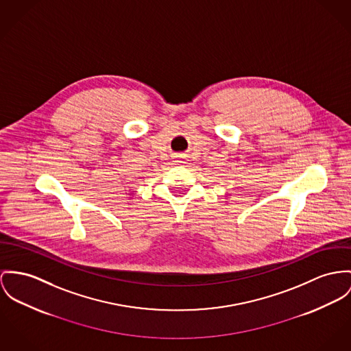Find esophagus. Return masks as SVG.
<instances>
[{"instance_id":"1","label":"esophagus","mask_w":351,"mask_h":351,"mask_svg":"<svg viewBox=\"0 0 351 351\" xmlns=\"http://www.w3.org/2000/svg\"><path fill=\"white\" fill-rule=\"evenodd\" d=\"M175 162H178V164H183V162H183V158H180V159H176V160H175Z\"/></svg>"}]
</instances>
